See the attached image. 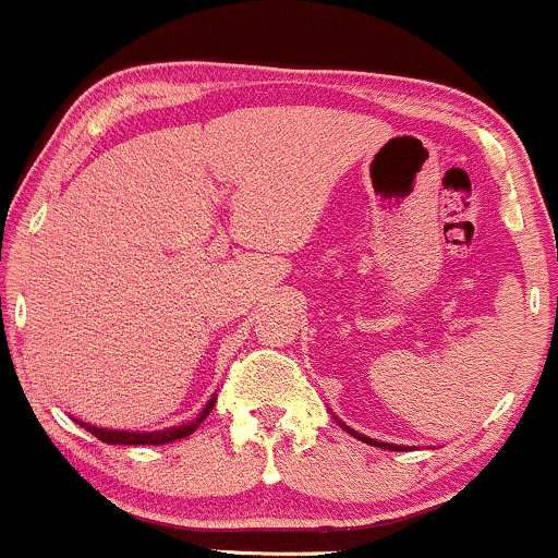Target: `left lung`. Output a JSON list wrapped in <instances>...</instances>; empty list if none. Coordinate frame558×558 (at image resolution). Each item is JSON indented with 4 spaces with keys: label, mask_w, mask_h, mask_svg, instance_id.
<instances>
[{
    "label": "left lung",
    "mask_w": 558,
    "mask_h": 558,
    "mask_svg": "<svg viewBox=\"0 0 558 558\" xmlns=\"http://www.w3.org/2000/svg\"><path fill=\"white\" fill-rule=\"evenodd\" d=\"M338 424H340V426H343L348 434H351V436H355V439L366 441V445H372V447H379V449H392V452H405V449H408V447H400V445H389V441H377V439H368V436H364V434H359V432H353V428H348V426L343 424V421H338Z\"/></svg>",
    "instance_id": "obj_1"
}]
</instances>
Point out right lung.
<instances>
[{
    "label": "right lung",
    "instance_id": "1",
    "mask_svg": "<svg viewBox=\"0 0 558 558\" xmlns=\"http://www.w3.org/2000/svg\"><path fill=\"white\" fill-rule=\"evenodd\" d=\"M213 405H215V398L207 402V405L203 408V413H199L192 424L171 426V428H163V432H147V434L145 432H117V428H98V426L83 424V421H77V424L87 428L93 436H98L100 441H106V445H169V441H177V439H184V436H190L194 428H197L207 418V415H210Z\"/></svg>",
    "mask_w": 558,
    "mask_h": 558
}]
</instances>
